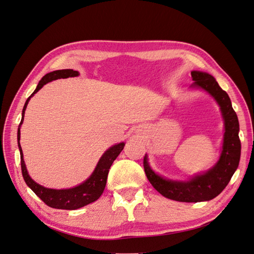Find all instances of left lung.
<instances>
[{
  "label": "left lung",
  "instance_id": "left-lung-1",
  "mask_svg": "<svg viewBox=\"0 0 254 254\" xmlns=\"http://www.w3.org/2000/svg\"><path fill=\"white\" fill-rule=\"evenodd\" d=\"M194 81L190 88L208 93L220 107L224 120V137L219 160L208 171L194 175L187 180H172L157 174L148 163L145 154L144 172L154 189L167 199L179 202H203L219 195L229 183L240 163V125L237 113L231 106L228 94L221 89L212 75L202 71H191Z\"/></svg>",
  "mask_w": 254,
  "mask_h": 254
}]
</instances>
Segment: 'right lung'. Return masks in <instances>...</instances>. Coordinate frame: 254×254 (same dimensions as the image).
<instances>
[{"mask_svg": "<svg viewBox=\"0 0 254 254\" xmlns=\"http://www.w3.org/2000/svg\"><path fill=\"white\" fill-rule=\"evenodd\" d=\"M78 75H79L78 71H74L72 69L56 70L46 74L45 76L40 80L34 92L26 100L25 106L23 108V112H22L21 124L17 128V145L21 154V167H22V174H23L24 180L26 184L32 190V191L39 196L42 201H44L45 204L50 206L52 208H58V209L75 210L98 200L99 196L102 194L103 190H105L110 167L126 145L125 142H120L108 148L100 157L95 170L93 171L92 175L86 181H83L77 186L72 187V189H65V190L47 189V187L36 183L34 180H32V178L29 176V174H28L27 167L24 161L23 151L20 144L21 126L23 124L25 111H26L28 102H29L30 98L34 95V94L39 92L46 83H48L52 80L60 79V78L75 77V76H78Z\"/></svg>", "mask_w": 254, "mask_h": 254, "instance_id": "add662e5", "label": "right lung"}]
</instances>
